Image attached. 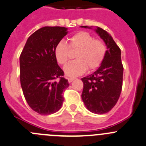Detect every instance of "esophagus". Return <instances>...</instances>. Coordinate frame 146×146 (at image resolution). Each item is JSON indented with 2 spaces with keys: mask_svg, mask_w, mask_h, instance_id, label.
Wrapping results in <instances>:
<instances>
[{
  "mask_svg": "<svg viewBox=\"0 0 146 146\" xmlns=\"http://www.w3.org/2000/svg\"><path fill=\"white\" fill-rule=\"evenodd\" d=\"M68 80L69 83H71L73 80H75L74 78H68Z\"/></svg>",
  "mask_w": 146,
  "mask_h": 146,
  "instance_id": "esophagus-1",
  "label": "esophagus"
}]
</instances>
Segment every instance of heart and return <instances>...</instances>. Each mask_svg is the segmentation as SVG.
Masks as SVG:
<instances>
[{
	"mask_svg": "<svg viewBox=\"0 0 146 146\" xmlns=\"http://www.w3.org/2000/svg\"><path fill=\"white\" fill-rule=\"evenodd\" d=\"M69 44L60 41L54 49V58L60 65L67 62L70 50H78L75 55L76 60L71 61L64 67V72L68 76L76 77L86 71L97 69L104 61L107 54V46L103 41L95 39L87 32H79L68 39ZM69 47H68V46Z\"/></svg>",
	"mask_w": 146,
	"mask_h": 146,
	"instance_id": "heart-1",
	"label": "heart"
}]
</instances>
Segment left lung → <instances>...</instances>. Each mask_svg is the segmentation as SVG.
Instances as JSON below:
<instances>
[{"label": "left lung", "instance_id": "left-lung-1", "mask_svg": "<svg viewBox=\"0 0 146 146\" xmlns=\"http://www.w3.org/2000/svg\"><path fill=\"white\" fill-rule=\"evenodd\" d=\"M81 27L92 29L87 26ZM95 32L105 42L107 54L94 73L81 78L84 83L81 98L90 111L102 114L110 111L119 99L122 87L123 65L120 49L111 35L100 27H96Z\"/></svg>", "mask_w": 146, "mask_h": 146}]
</instances>
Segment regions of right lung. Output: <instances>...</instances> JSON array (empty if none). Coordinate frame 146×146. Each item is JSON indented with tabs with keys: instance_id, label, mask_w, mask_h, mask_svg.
I'll list each match as a JSON object with an SVG mask.
<instances>
[{
	"instance_id": "1",
	"label": "right lung",
	"mask_w": 146,
	"mask_h": 146,
	"mask_svg": "<svg viewBox=\"0 0 146 146\" xmlns=\"http://www.w3.org/2000/svg\"><path fill=\"white\" fill-rule=\"evenodd\" d=\"M68 29L44 27L27 39L20 55V81L26 101L34 111L50 114L61 108L62 94L68 87L64 72L54 58L55 45Z\"/></svg>"
}]
</instances>
